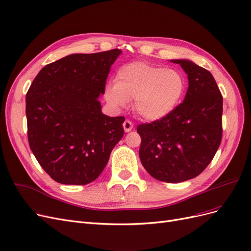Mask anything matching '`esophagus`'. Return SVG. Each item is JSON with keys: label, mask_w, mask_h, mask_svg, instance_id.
I'll return each instance as SVG.
<instances>
[{"label": "esophagus", "mask_w": 251, "mask_h": 251, "mask_svg": "<svg viewBox=\"0 0 251 251\" xmlns=\"http://www.w3.org/2000/svg\"><path fill=\"white\" fill-rule=\"evenodd\" d=\"M123 126H124V128H125L126 132L132 131V128L134 127V125L132 124V121H130V120H126Z\"/></svg>", "instance_id": "34e87169"}]
</instances>
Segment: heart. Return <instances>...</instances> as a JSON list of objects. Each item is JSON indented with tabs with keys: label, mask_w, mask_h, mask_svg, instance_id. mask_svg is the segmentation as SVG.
Segmentation results:
<instances>
[{
	"label": "heart",
	"mask_w": 251,
	"mask_h": 251,
	"mask_svg": "<svg viewBox=\"0 0 251 251\" xmlns=\"http://www.w3.org/2000/svg\"><path fill=\"white\" fill-rule=\"evenodd\" d=\"M185 90L186 80L179 70L134 62L119 68L115 83L105 89V98L116 109L134 100L138 115L158 120L178 107Z\"/></svg>",
	"instance_id": "obj_1"
}]
</instances>
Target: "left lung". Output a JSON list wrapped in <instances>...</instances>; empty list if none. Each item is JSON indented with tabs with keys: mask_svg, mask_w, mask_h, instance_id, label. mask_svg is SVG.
I'll list each match as a JSON object with an SVG mask.
<instances>
[{
	"mask_svg": "<svg viewBox=\"0 0 251 251\" xmlns=\"http://www.w3.org/2000/svg\"><path fill=\"white\" fill-rule=\"evenodd\" d=\"M185 71L183 102L168 116L137 126L139 157L151 177L168 183L193 179L215 157L222 139L223 97L211 73L187 59H173Z\"/></svg>",
	"mask_w": 251,
	"mask_h": 251,
	"instance_id": "obj_1",
	"label": "left lung"
}]
</instances>
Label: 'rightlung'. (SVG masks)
Returning a JSON list of instances; mask_svg holds the SVG:
<instances>
[{
	"label": "right lung",
	"instance_id": "1",
	"mask_svg": "<svg viewBox=\"0 0 251 251\" xmlns=\"http://www.w3.org/2000/svg\"><path fill=\"white\" fill-rule=\"evenodd\" d=\"M119 49L70 54L45 66L26 95L27 132L37 162L58 183L86 185L124 136V116L101 113L98 97Z\"/></svg>",
	"mask_w": 251,
	"mask_h": 251
}]
</instances>
